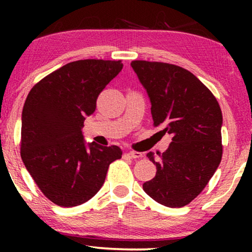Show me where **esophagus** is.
<instances>
[{
  "label": "esophagus",
  "instance_id": "34e87169",
  "mask_svg": "<svg viewBox=\"0 0 252 252\" xmlns=\"http://www.w3.org/2000/svg\"><path fill=\"white\" fill-rule=\"evenodd\" d=\"M125 156L132 158V159H137V158L142 157V154L137 153V151H128V153L125 154Z\"/></svg>",
  "mask_w": 252,
  "mask_h": 252
}]
</instances>
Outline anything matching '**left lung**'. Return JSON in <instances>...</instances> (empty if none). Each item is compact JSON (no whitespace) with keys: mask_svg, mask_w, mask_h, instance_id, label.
<instances>
[{"mask_svg":"<svg viewBox=\"0 0 252 252\" xmlns=\"http://www.w3.org/2000/svg\"><path fill=\"white\" fill-rule=\"evenodd\" d=\"M130 66L149 96L154 126L172 136L163 154H147L157 172L143 190L161 205L181 208L205 188L221 160L219 103L186 68L147 61Z\"/></svg>","mask_w":252,"mask_h":252,"instance_id":"left-lung-1","label":"left lung"}]
</instances>
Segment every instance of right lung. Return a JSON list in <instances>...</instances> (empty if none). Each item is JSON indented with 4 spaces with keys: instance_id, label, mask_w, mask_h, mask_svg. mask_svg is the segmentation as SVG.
<instances>
[{
    "instance_id": "obj_1",
    "label": "right lung",
    "mask_w": 252,
    "mask_h": 252,
    "mask_svg": "<svg viewBox=\"0 0 252 252\" xmlns=\"http://www.w3.org/2000/svg\"><path fill=\"white\" fill-rule=\"evenodd\" d=\"M122 61L71 62L37 82L22 113L20 155L37 187L55 204L87 202L104 184L119 147L86 144L82 127L96 99L122 71Z\"/></svg>"
}]
</instances>
